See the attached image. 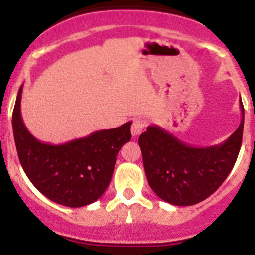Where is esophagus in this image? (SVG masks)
Listing matches in <instances>:
<instances>
[{"mask_svg": "<svg viewBox=\"0 0 255 255\" xmlns=\"http://www.w3.org/2000/svg\"><path fill=\"white\" fill-rule=\"evenodd\" d=\"M145 126H147V121L144 120V119H134L131 124L132 136H139L143 132Z\"/></svg>", "mask_w": 255, "mask_h": 255, "instance_id": "obj_1", "label": "esophagus"}]
</instances>
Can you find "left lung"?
<instances>
[{
  "label": "left lung",
  "mask_w": 255,
  "mask_h": 255,
  "mask_svg": "<svg viewBox=\"0 0 255 255\" xmlns=\"http://www.w3.org/2000/svg\"><path fill=\"white\" fill-rule=\"evenodd\" d=\"M242 123L229 139L212 147H193L158 125L139 136L148 184L162 200L173 206H193L213 194L233 170L242 147Z\"/></svg>",
  "instance_id": "obj_1"
}]
</instances>
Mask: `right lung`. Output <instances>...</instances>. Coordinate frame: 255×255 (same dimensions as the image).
Returning <instances> with one entry per match:
<instances>
[{
	"label": "right lung",
	"instance_id": "obj_1",
	"mask_svg": "<svg viewBox=\"0 0 255 255\" xmlns=\"http://www.w3.org/2000/svg\"><path fill=\"white\" fill-rule=\"evenodd\" d=\"M22 85L12 114L13 139L28 179L49 200L78 208L100 199L114 173L116 155L130 141L131 121L64 144L42 143L21 117Z\"/></svg>",
	"mask_w": 255,
	"mask_h": 255
}]
</instances>
